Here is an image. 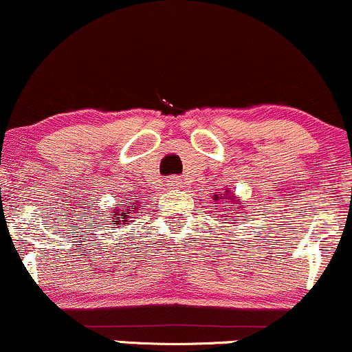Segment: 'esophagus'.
Here are the masks:
<instances>
[{
    "label": "esophagus",
    "mask_w": 352,
    "mask_h": 352,
    "mask_svg": "<svg viewBox=\"0 0 352 352\" xmlns=\"http://www.w3.org/2000/svg\"><path fill=\"white\" fill-rule=\"evenodd\" d=\"M180 184H182L180 179H172V180H168V185H172V187H179Z\"/></svg>",
    "instance_id": "obj_1"
}]
</instances>
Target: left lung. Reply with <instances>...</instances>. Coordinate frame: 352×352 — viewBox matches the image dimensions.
<instances>
[{
  "instance_id": "8db88e82",
  "label": "left lung",
  "mask_w": 352,
  "mask_h": 352,
  "mask_svg": "<svg viewBox=\"0 0 352 352\" xmlns=\"http://www.w3.org/2000/svg\"><path fill=\"white\" fill-rule=\"evenodd\" d=\"M225 195H227V197H228V200H230V201H233V204H236V200H235V199H233V197H230V195H228V192H227V193H225ZM220 199H221V197H218V195H215V200H220Z\"/></svg>"
}]
</instances>
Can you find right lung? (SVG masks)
Returning a JSON list of instances; mask_svg holds the SVG:
<instances>
[{
    "label": "right lung",
    "instance_id": "add662e5",
    "mask_svg": "<svg viewBox=\"0 0 352 352\" xmlns=\"http://www.w3.org/2000/svg\"><path fill=\"white\" fill-rule=\"evenodd\" d=\"M132 205H125L124 210H116V212H112V217H116V225H120V223H125L127 221V218L132 215V213H135V208L131 210Z\"/></svg>",
    "mask_w": 352,
    "mask_h": 352
}]
</instances>
